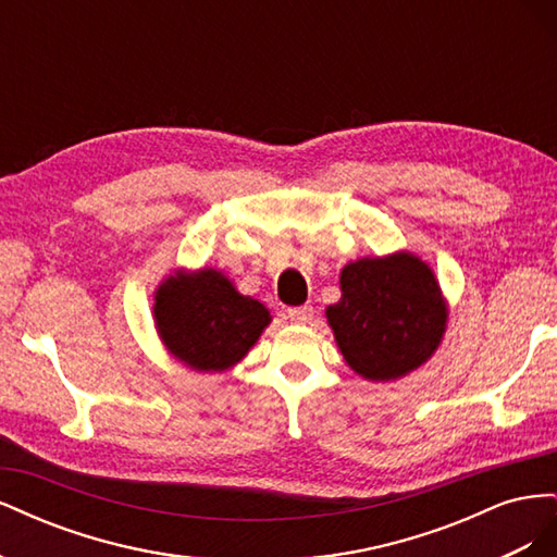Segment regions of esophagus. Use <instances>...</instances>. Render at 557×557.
<instances>
[{"mask_svg":"<svg viewBox=\"0 0 557 557\" xmlns=\"http://www.w3.org/2000/svg\"><path fill=\"white\" fill-rule=\"evenodd\" d=\"M288 318L293 320V323H297V325H307L309 320L313 318V309H311V307H295V309H288Z\"/></svg>","mask_w":557,"mask_h":557,"instance_id":"obj_1","label":"esophagus"}]
</instances>
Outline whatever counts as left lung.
<instances>
[{
	"mask_svg": "<svg viewBox=\"0 0 557 557\" xmlns=\"http://www.w3.org/2000/svg\"><path fill=\"white\" fill-rule=\"evenodd\" d=\"M342 297L325 309L346 364L358 376L387 383L423 367L440 348L448 305L434 269L411 250L348 262Z\"/></svg>",
	"mask_w": 557,
	"mask_h": 557,
	"instance_id": "left-lung-1",
	"label": "left lung"
}]
</instances>
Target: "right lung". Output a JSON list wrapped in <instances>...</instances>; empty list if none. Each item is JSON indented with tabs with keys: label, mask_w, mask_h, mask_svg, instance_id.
Returning a JSON list of instances; mask_svg holds the SVG:
<instances>
[{
	"label": "right lung",
	"mask_w": 557,
	"mask_h": 557,
	"mask_svg": "<svg viewBox=\"0 0 557 557\" xmlns=\"http://www.w3.org/2000/svg\"><path fill=\"white\" fill-rule=\"evenodd\" d=\"M153 320L162 346L193 372H225L258 344L272 315L242 295L221 269H174L153 293Z\"/></svg>",
	"instance_id": "right-lung-1"
}]
</instances>
